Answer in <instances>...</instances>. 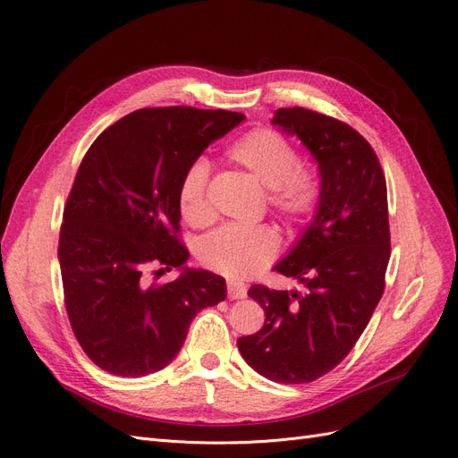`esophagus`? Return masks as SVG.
Returning a JSON list of instances; mask_svg holds the SVG:
<instances>
[{"instance_id":"obj_1","label":"esophagus","mask_w":458,"mask_h":458,"mask_svg":"<svg viewBox=\"0 0 458 458\" xmlns=\"http://www.w3.org/2000/svg\"><path fill=\"white\" fill-rule=\"evenodd\" d=\"M248 295V289L241 282H227V297L233 301H242Z\"/></svg>"}]
</instances>
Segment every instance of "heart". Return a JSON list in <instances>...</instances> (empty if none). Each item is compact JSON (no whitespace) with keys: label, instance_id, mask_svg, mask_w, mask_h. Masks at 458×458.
Returning a JSON list of instances; mask_svg holds the SVG:
<instances>
[{"label":"heart","instance_id":"1","mask_svg":"<svg viewBox=\"0 0 458 458\" xmlns=\"http://www.w3.org/2000/svg\"><path fill=\"white\" fill-rule=\"evenodd\" d=\"M225 157L267 188V200L285 225H304L318 212L321 184L318 173L302 165L295 144L278 131L259 127L227 148ZM208 167L195 159L178 184V210L193 227L212 222V207L207 195ZM278 253V234L267 225H224L205 236L199 244V261L227 278H250L261 272Z\"/></svg>","mask_w":458,"mask_h":458}]
</instances>
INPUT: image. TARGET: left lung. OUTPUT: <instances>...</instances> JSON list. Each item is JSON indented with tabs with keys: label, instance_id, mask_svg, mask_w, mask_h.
Masks as SVG:
<instances>
[{
	"label": "left lung",
	"instance_id": "1",
	"mask_svg": "<svg viewBox=\"0 0 458 458\" xmlns=\"http://www.w3.org/2000/svg\"><path fill=\"white\" fill-rule=\"evenodd\" d=\"M272 123L312 152L321 200L302 239L274 267L306 293L251 285L248 295L265 310V325L236 344L255 372L295 386L345 359L383 295L391 258L387 184L374 148L352 125L302 106L278 108Z\"/></svg>",
	"mask_w": 458,
	"mask_h": 458
}]
</instances>
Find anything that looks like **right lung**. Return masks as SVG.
I'll use <instances>...</instances> for the list:
<instances>
[{
    "mask_svg": "<svg viewBox=\"0 0 458 458\" xmlns=\"http://www.w3.org/2000/svg\"><path fill=\"white\" fill-rule=\"evenodd\" d=\"M244 120L193 106L140 108L89 146L64 208L58 259L72 333L99 369L140 377L178 355L197 312L227 297L225 280L184 268L178 184L208 144Z\"/></svg>",
    "mask_w": 458,
    "mask_h": 458,
    "instance_id": "obj_1",
    "label": "right lung"
}]
</instances>
